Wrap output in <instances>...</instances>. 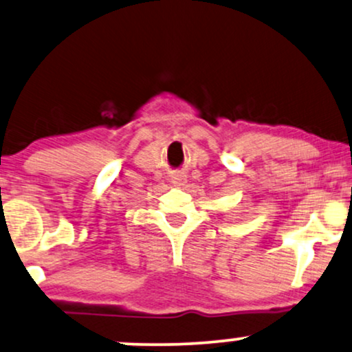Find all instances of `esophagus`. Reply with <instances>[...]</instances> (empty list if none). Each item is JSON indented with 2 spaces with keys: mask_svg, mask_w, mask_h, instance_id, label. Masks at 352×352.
Instances as JSON below:
<instances>
[{
  "mask_svg": "<svg viewBox=\"0 0 352 352\" xmlns=\"http://www.w3.org/2000/svg\"><path fill=\"white\" fill-rule=\"evenodd\" d=\"M172 184L173 185H184L185 184V177L180 175V173H177V175L172 177Z\"/></svg>",
  "mask_w": 352,
  "mask_h": 352,
  "instance_id": "1",
  "label": "esophagus"
}]
</instances>
